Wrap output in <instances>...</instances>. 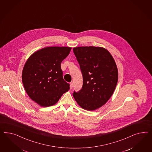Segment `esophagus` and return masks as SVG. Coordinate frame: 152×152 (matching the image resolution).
I'll return each mask as SVG.
<instances>
[{
	"label": "esophagus",
	"instance_id": "obj_1",
	"mask_svg": "<svg viewBox=\"0 0 152 152\" xmlns=\"http://www.w3.org/2000/svg\"><path fill=\"white\" fill-rule=\"evenodd\" d=\"M70 89H72V87H73V86H74V83L72 82H70Z\"/></svg>",
	"mask_w": 152,
	"mask_h": 152
}]
</instances>
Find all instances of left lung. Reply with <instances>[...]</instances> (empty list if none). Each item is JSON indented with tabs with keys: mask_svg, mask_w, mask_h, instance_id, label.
I'll use <instances>...</instances> for the list:
<instances>
[{
	"mask_svg": "<svg viewBox=\"0 0 152 152\" xmlns=\"http://www.w3.org/2000/svg\"><path fill=\"white\" fill-rule=\"evenodd\" d=\"M83 76L82 89L73 96L80 107L94 111L111 98L117 85L118 72L110 53L102 47L74 48Z\"/></svg>",
	"mask_w": 152,
	"mask_h": 152,
	"instance_id": "left-lung-1",
	"label": "left lung"
}]
</instances>
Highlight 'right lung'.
Returning <instances> with one entry per match:
<instances>
[{"label": "right lung", "instance_id": "right-lung-1", "mask_svg": "<svg viewBox=\"0 0 152 152\" xmlns=\"http://www.w3.org/2000/svg\"><path fill=\"white\" fill-rule=\"evenodd\" d=\"M71 50L70 47H46L34 53L25 62L22 72L25 90L41 107L55 104L70 89V84L63 78L61 63Z\"/></svg>", "mask_w": 152, "mask_h": 152}]
</instances>
